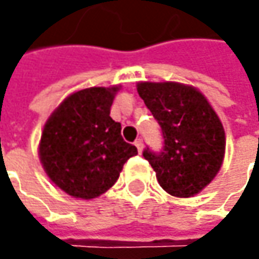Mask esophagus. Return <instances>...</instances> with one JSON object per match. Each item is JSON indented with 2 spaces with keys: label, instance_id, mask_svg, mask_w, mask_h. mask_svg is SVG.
<instances>
[{
  "label": "esophagus",
  "instance_id": "1",
  "mask_svg": "<svg viewBox=\"0 0 259 259\" xmlns=\"http://www.w3.org/2000/svg\"><path fill=\"white\" fill-rule=\"evenodd\" d=\"M135 147L138 148V153H141L143 151V148H144V141L141 140V138H138V140H135Z\"/></svg>",
  "mask_w": 259,
  "mask_h": 259
}]
</instances>
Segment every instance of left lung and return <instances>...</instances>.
Returning a JSON list of instances; mask_svg holds the SVG:
<instances>
[{"label": "left lung", "instance_id": "left-lung-1", "mask_svg": "<svg viewBox=\"0 0 259 259\" xmlns=\"http://www.w3.org/2000/svg\"><path fill=\"white\" fill-rule=\"evenodd\" d=\"M137 91L164 138L160 153L148 147L143 151L160 186L176 197L202 192L224 163L226 138L219 116L193 86L140 82Z\"/></svg>", "mask_w": 259, "mask_h": 259}]
</instances>
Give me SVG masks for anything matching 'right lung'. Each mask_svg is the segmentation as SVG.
<instances>
[{
    "label": "right lung",
    "instance_id": "1",
    "mask_svg": "<svg viewBox=\"0 0 259 259\" xmlns=\"http://www.w3.org/2000/svg\"><path fill=\"white\" fill-rule=\"evenodd\" d=\"M118 86L88 88L67 96L47 119L38 155L50 180L67 194L95 199L118 180L137 147L125 143L109 116Z\"/></svg>",
    "mask_w": 259,
    "mask_h": 259
}]
</instances>
